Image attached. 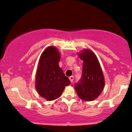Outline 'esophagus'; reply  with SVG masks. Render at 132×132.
<instances>
[{"instance_id":"esophagus-1","label":"esophagus","mask_w":132,"mask_h":132,"mask_svg":"<svg viewBox=\"0 0 132 132\" xmlns=\"http://www.w3.org/2000/svg\"><path fill=\"white\" fill-rule=\"evenodd\" d=\"M69 79H70V81H71V82H73V79H74V77H73V76H71L70 77Z\"/></svg>"}]
</instances>
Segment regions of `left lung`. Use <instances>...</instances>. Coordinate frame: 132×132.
I'll return each instance as SVG.
<instances>
[{"instance_id": "obj_1", "label": "left lung", "mask_w": 132, "mask_h": 132, "mask_svg": "<svg viewBox=\"0 0 132 132\" xmlns=\"http://www.w3.org/2000/svg\"><path fill=\"white\" fill-rule=\"evenodd\" d=\"M83 61L81 78L75 83V88L79 98L90 101L97 98L103 90L105 82L103 73L96 56L85 50L79 54Z\"/></svg>"}]
</instances>
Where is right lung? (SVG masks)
Masks as SVG:
<instances>
[{
	"mask_svg": "<svg viewBox=\"0 0 132 132\" xmlns=\"http://www.w3.org/2000/svg\"><path fill=\"white\" fill-rule=\"evenodd\" d=\"M60 54L54 47L45 50L41 55L36 75V88L41 96L53 101L61 96L65 87L70 84L59 67Z\"/></svg>",
	"mask_w": 132,
	"mask_h": 132,
	"instance_id": "right-lung-1",
	"label": "right lung"
}]
</instances>
